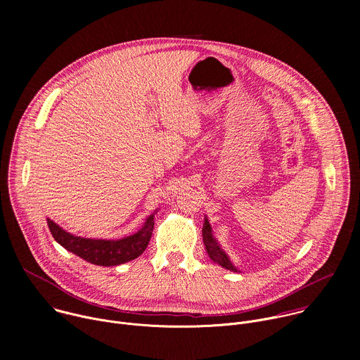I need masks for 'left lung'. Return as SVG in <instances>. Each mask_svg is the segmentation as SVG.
Segmentation results:
<instances>
[{"mask_svg": "<svg viewBox=\"0 0 360 360\" xmlns=\"http://www.w3.org/2000/svg\"><path fill=\"white\" fill-rule=\"evenodd\" d=\"M202 238H203V245H205V249H207L208 252V256L210 258L218 264L219 266L228 269V271H232V272H240L233 264L232 261L229 259V256L226 255V252L222 249V246L218 243V240L215 239L214 233H212V228H211V224L208 221V218L205 217V222H203V228H202Z\"/></svg>", "mask_w": 360, "mask_h": 360, "instance_id": "obj_1", "label": "left lung"}]
</instances>
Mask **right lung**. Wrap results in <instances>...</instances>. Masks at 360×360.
<instances>
[{
	"mask_svg": "<svg viewBox=\"0 0 360 360\" xmlns=\"http://www.w3.org/2000/svg\"><path fill=\"white\" fill-rule=\"evenodd\" d=\"M155 212L146 218L143 226L138 232L121 239L82 238L67 232L48 218L46 224L54 239L84 261L98 266H117L136 259L141 253H143L149 243L153 224H155V221H153Z\"/></svg>",
	"mask_w": 360,
	"mask_h": 360,
	"instance_id": "1",
	"label": "right lung"
}]
</instances>
